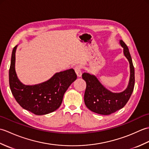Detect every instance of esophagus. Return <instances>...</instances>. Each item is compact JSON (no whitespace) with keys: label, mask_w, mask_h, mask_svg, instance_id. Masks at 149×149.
I'll return each mask as SVG.
<instances>
[{"label":"esophagus","mask_w":149,"mask_h":149,"mask_svg":"<svg viewBox=\"0 0 149 149\" xmlns=\"http://www.w3.org/2000/svg\"><path fill=\"white\" fill-rule=\"evenodd\" d=\"M74 70H75V73H76V74L77 75V77H81L82 71H81V66H79V65L75 66V68H74Z\"/></svg>","instance_id":"obj_1"}]
</instances>
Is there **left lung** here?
I'll use <instances>...</instances> for the list:
<instances>
[{"mask_svg": "<svg viewBox=\"0 0 149 149\" xmlns=\"http://www.w3.org/2000/svg\"><path fill=\"white\" fill-rule=\"evenodd\" d=\"M120 44L123 49V54L127 59L130 66V78L127 88L120 93H113L101 84L95 75L84 73L82 77L86 81V88L84 93V103L91 111L103 115L116 112L125 105L130 99L134 86V68L129 49L122 40Z\"/></svg>", "mask_w": 149, "mask_h": 149, "instance_id": "1", "label": "left lung"}]
</instances>
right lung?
Wrapping results in <instances>:
<instances>
[{"label":"right lung","mask_w":149,"mask_h":149,"mask_svg":"<svg viewBox=\"0 0 149 149\" xmlns=\"http://www.w3.org/2000/svg\"><path fill=\"white\" fill-rule=\"evenodd\" d=\"M17 45L12 51L11 65L9 71V86L17 102L20 106L36 115H47L58 109L63 95L70 84L76 80L74 69L56 73L43 83L26 85L18 79L15 71V53Z\"/></svg>","instance_id":"1"}]
</instances>
